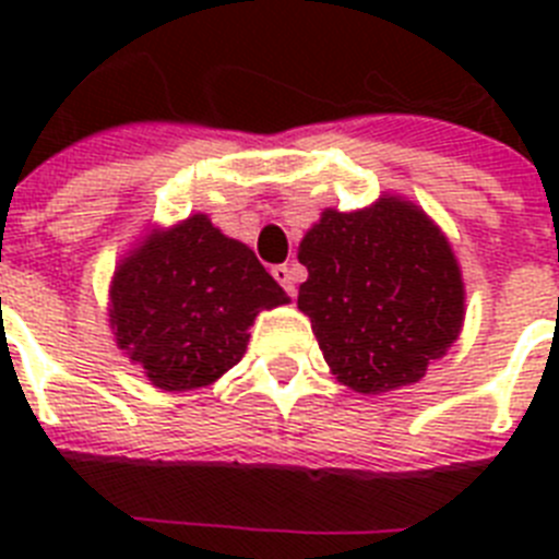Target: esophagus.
I'll use <instances>...</instances> for the list:
<instances>
[{
    "label": "esophagus",
    "mask_w": 559,
    "mask_h": 559,
    "mask_svg": "<svg viewBox=\"0 0 559 559\" xmlns=\"http://www.w3.org/2000/svg\"><path fill=\"white\" fill-rule=\"evenodd\" d=\"M271 274H274V280L285 288V294L294 296L296 294V269L294 265H274L271 269Z\"/></svg>",
    "instance_id": "esophagus-1"
}]
</instances>
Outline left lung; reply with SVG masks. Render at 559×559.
<instances>
[{"instance_id": "8db88e82", "label": "left lung", "mask_w": 559, "mask_h": 559, "mask_svg": "<svg viewBox=\"0 0 559 559\" xmlns=\"http://www.w3.org/2000/svg\"><path fill=\"white\" fill-rule=\"evenodd\" d=\"M299 310L341 383L364 394L417 383L464 319L462 274L442 231L400 199L328 210L299 243Z\"/></svg>"}]
</instances>
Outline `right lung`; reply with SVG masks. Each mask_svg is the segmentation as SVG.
<instances>
[{
    "label": "right lung",
    "instance_id": "1",
    "mask_svg": "<svg viewBox=\"0 0 559 559\" xmlns=\"http://www.w3.org/2000/svg\"><path fill=\"white\" fill-rule=\"evenodd\" d=\"M288 302L249 246L206 215L151 235L114 274L111 328L120 349L167 392L210 386L243 358L260 310Z\"/></svg>",
    "mask_w": 559,
    "mask_h": 559
}]
</instances>
